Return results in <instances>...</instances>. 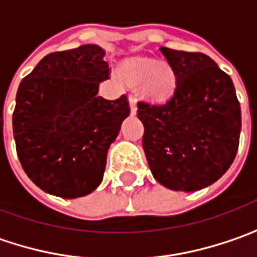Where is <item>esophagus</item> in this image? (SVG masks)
<instances>
[{"instance_id": "1", "label": "esophagus", "mask_w": 257, "mask_h": 257, "mask_svg": "<svg viewBox=\"0 0 257 257\" xmlns=\"http://www.w3.org/2000/svg\"><path fill=\"white\" fill-rule=\"evenodd\" d=\"M129 106H131V113H137V98L134 97L132 94L129 96Z\"/></svg>"}]
</instances>
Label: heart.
<instances>
[{
    "label": "heart",
    "instance_id": "obj_1",
    "mask_svg": "<svg viewBox=\"0 0 257 257\" xmlns=\"http://www.w3.org/2000/svg\"><path fill=\"white\" fill-rule=\"evenodd\" d=\"M123 71L131 83H143L145 93L153 98L161 100L173 93L176 77L167 64H159L147 58H135L125 64Z\"/></svg>",
    "mask_w": 257,
    "mask_h": 257
}]
</instances>
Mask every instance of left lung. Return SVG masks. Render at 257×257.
I'll list each match as a JSON object with an SVG mask.
<instances>
[{
	"instance_id": "1",
	"label": "left lung",
	"mask_w": 257,
	"mask_h": 257,
	"mask_svg": "<svg viewBox=\"0 0 257 257\" xmlns=\"http://www.w3.org/2000/svg\"><path fill=\"white\" fill-rule=\"evenodd\" d=\"M176 77L166 103L138 101L143 148L163 186L193 192L217 182L238 148L241 114L228 74L205 53L160 48Z\"/></svg>"
}]
</instances>
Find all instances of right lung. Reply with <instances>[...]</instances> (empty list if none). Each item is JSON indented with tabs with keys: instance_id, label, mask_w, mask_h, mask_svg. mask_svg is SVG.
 I'll list each match as a JSON object with an SVG mask.
<instances>
[{
	"instance_id": "right-lung-1",
	"label": "right lung",
	"mask_w": 257,
	"mask_h": 257,
	"mask_svg": "<svg viewBox=\"0 0 257 257\" xmlns=\"http://www.w3.org/2000/svg\"><path fill=\"white\" fill-rule=\"evenodd\" d=\"M96 45L46 55L19 85L13 132L30 180L51 195L78 198L101 183L106 156L131 112L126 94L98 96L110 67Z\"/></svg>"
}]
</instances>
